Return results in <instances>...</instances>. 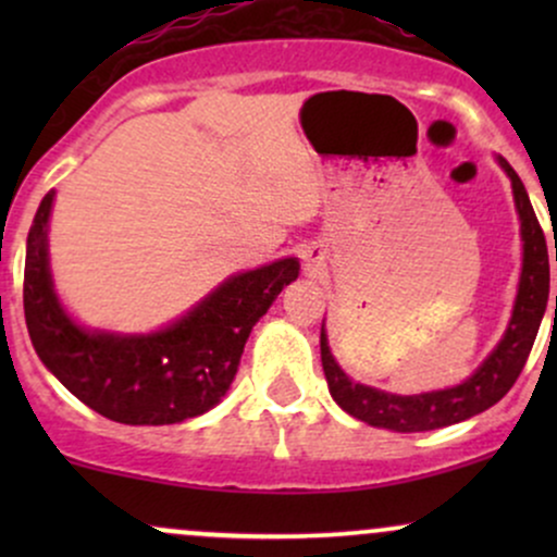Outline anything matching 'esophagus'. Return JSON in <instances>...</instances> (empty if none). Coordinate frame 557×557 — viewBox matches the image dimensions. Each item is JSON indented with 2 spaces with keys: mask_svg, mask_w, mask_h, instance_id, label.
I'll return each instance as SVG.
<instances>
[{
  "mask_svg": "<svg viewBox=\"0 0 557 557\" xmlns=\"http://www.w3.org/2000/svg\"><path fill=\"white\" fill-rule=\"evenodd\" d=\"M304 261H306V270H311V272L322 270V267H324V251L319 246H309L304 251Z\"/></svg>",
  "mask_w": 557,
  "mask_h": 557,
  "instance_id": "esophagus-1",
  "label": "esophagus"
}]
</instances>
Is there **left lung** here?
<instances>
[{"label":"left lung","mask_w":557,"mask_h":557,"mask_svg":"<svg viewBox=\"0 0 557 557\" xmlns=\"http://www.w3.org/2000/svg\"><path fill=\"white\" fill-rule=\"evenodd\" d=\"M500 164L503 170L508 172L510 183H513L516 209H519L521 216L523 238V270L519 296H516L513 319H510L508 332H505L500 345L492 350L490 359L484 361L482 367L476 369V374L469 376L463 385L424 395H393L348 380L343 369L335 363V359H332L327 335H324L322 327L319 348H322L324 376H327L332 398L341 403L343 411H348L350 417L367 421V424L372 426H385V430L395 432H430L440 430V426L458 424V421L487 411V408L495 406V403L513 387V382L519 380L523 363H527L529 354H532L534 337L542 324V314H545L549 296V259L545 233H542V225L540 220H536L521 177L516 175V170L510 168L505 159H500Z\"/></svg>","instance_id":"1"}]
</instances>
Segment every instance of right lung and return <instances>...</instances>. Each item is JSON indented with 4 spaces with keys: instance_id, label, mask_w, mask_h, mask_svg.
Listing matches in <instances>:
<instances>
[{
    "instance_id": "1",
    "label": "right lung",
    "mask_w": 557,
    "mask_h": 557,
    "mask_svg": "<svg viewBox=\"0 0 557 557\" xmlns=\"http://www.w3.org/2000/svg\"><path fill=\"white\" fill-rule=\"evenodd\" d=\"M52 194L28 233L23 309L38 359L75 398L120 424H177L220 403L238 372L248 332L298 277L280 259L220 285L172 327L140 337L86 332L62 311L47 261Z\"/></svg>"
}]
</instances>
